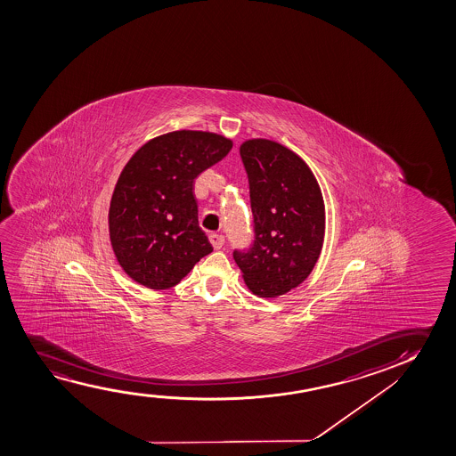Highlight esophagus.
I'll return each mask as SVG.
<instances>
[{
  "label": "esophagus",
  "instance_id": "1",
  "mask_svg": "<svg viewBox=\"0 0 456 456\" xmlns=\"http://www.w3.org/2000/svg\"><path fill=\"white\" fill-rule=\"evenodd\" d=\"M208 238H210V243H212L213 248L215 249H221L223 248V244H224V235H221V233H210L208 235Z\"/></svg>",
  "mask_w": 456,
  "mask_h": 456
}]
</instances>
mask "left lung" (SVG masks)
<instances>
[{"mask_svg": "<svg viewBox=\"0 0 456 456\" xmlns=\"http://www.w3.org/2000/svg\"><path fill=\"white\" fill-rule=\"evenodd\" d=\"M240 156L249 179L254 241L233 250V258L252 293L277 297L299 287L318 262L324 200L312 169L281 143L248 140Z\"/></svg>", "mask_w": 456, "mask_h": 456, "instance_id": "left-lung-1", "label": "left lung"}]
</instances>
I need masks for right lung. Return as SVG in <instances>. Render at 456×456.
I'll return each mask as SVG.
<instances>
[{
    "label": "right lung",
    "mask_w": 456,
    "mask_h": 456,
    "mask_svg": "<svg viewBox=\"0 0 456 456\" xmlns=\"http://www.w3.org/2000/svg\"><path fill=\"white\" fill-rule=\"evenodd\" d=\"M231 150V140L218 134L175 131L152 138L126 163L110 200L109 232L131 279L167 289L212 252L198 223L194 179Z\"/></svg>",
    "instance_id": "obj_1"
}]
</instances>
